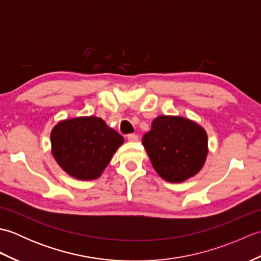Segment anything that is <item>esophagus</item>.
I'll return each instance as SVG.
<instances>
[{
  "label": "esophagus",
  "instance_id": "34e87169",
  "mask_svg": "<svg viewBox=\"0 0 261 261\" xmlns=\"http://www.w3.org/2000/svg\"><path fill=\"white\" fill-rule=\"evenodd\" d=\"M127 140L129 141H131V142H136V141H138L139 140V137H138V135H136V134H130V135H127Z\"/></svg>",
  "mask_w": 261,
  "mask_h": 261
}]
</instances>
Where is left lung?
I'll use <instances>...</instances> for the list:
<instances>
[{
    "label": "left lung",
    "instance_id": "left-lung-1",
    "mask_svg": "<svg viewBox=\"0 0 261 261\" xmlns=\"http://www.w3.org/2000/svg\"><path fill=\"white\" fill-rule=\"evenodd\" d=\"M207 134L182 116L159 115L142 138L152 167L163 179L181 182L203 168L208 153Z\"/></svg>",
    "mask_w": 261,
    "mask_h": 261
}]
</instances>
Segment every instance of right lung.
Listing matches in <instances>:
<instances>
[{
    "instance_id": "1",
    "label": "right lung",
    "mask_w": 261,
    "mask_h": 261,
    "mask_svg": "<svg viewBox=\"0 0 261 261\" xmlns=\"http://www.w3.org/2000/svg\"><path fill=\"white\" fill-rule=\"evenodd\" d=\"M51 152L69 176L93 180L102 175L123 137L97 116H79L58 122L50 134Z\"/></svg>"
}]
</instances>
